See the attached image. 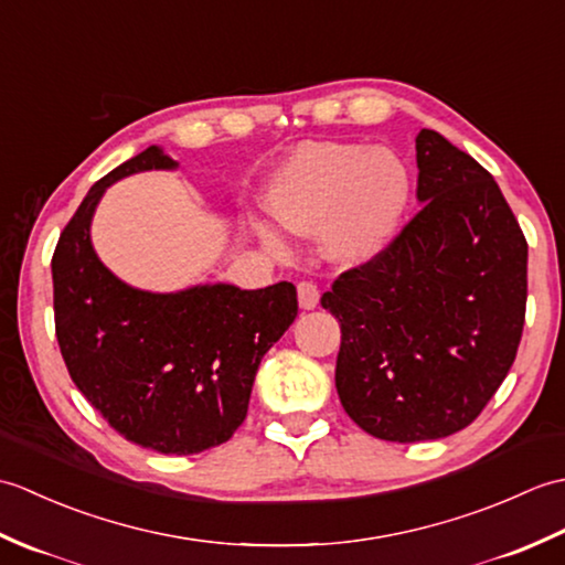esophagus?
<instances>
[{
    "label": "esophagus",
    "instance_id": "esophagus-1",
    "mask_svg": "<svg viewBox=\"0 0 565 565\" xmlns=\"http://www.w3.org/2000/svg\"><path fill=\"white\" fill-rule=\"evenodd\" d=\"M320 301V291L313 281H301L298 284V306L303 310H313Z\"/></svg>",
    "mask_w": 565,
    "mask_h": 565
}]
</instances>
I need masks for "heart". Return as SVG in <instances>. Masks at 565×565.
I'll return each instance as SVG.
<instances>
[{"label":"heart","mask_w":565,"mask_h":565,"mask_svg":"<svg viewBox=\"0 0 565 565\" xmlns=\"http://www.w3.org/2000/svg\"><path fill=\"white\" fill-rule=\"evenodd\" d=\"M411 170L391 148L364 142H303L264 184V206L298 235H318L320 252L338 267L374 262L386 249L411 201ZM274 257L289 243L269 223L252 225Z\"/></svg>","instance_id":"heart-1"}]
</instances>
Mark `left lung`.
<instances>
[{"label": "left lung", "instance_id": "obj_1", "mask_svg": "<svg viewBox=\"0 0 565 565\" xmlns=\"http://www.w3.org/2000/svg\"><path fill=\"white\" fill-rule=\"evenodd\" d=\"M415 150L423 209L320 298L342 330V407L401 444L481 415L518 354L526 306V239L493 174L437 130H419Z\"/></svg>", "mask_w": 565, "mask_h": 565}]
</instances>
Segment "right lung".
<instances>
[{"label": "right lung", "instance_id": "obj_1", "mask_svg": "<svg viewBox=\"0 0 565 565\" xmlns=\"http://www.w3.org/2000/svg\"><path fill=\"white\" fill-rule=\"evenodd\" d=\"M177 167L150 146L89 189L57 239L53 306L60 352L84 398L128 441L186 456L218 447L243 425L262 356L291 328L298 301L289 281L152 294L104 267L92 218L106 189Z\"/></svg>", "mask_w": 565, "mask_h": 565}]
</instances>
